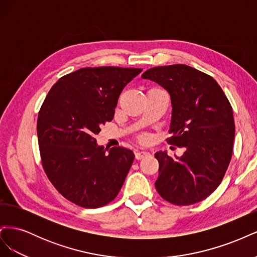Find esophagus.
Listing matches in <instances>:
<instances>
[{"label": "esophagus", "instance_id": "obj_1", "mask_svg": "<svg viewBox=\"0 0 257 257\" xmlns=\"http://www.w3.org/2000/svg\"><path fill=\"white\" fill-rule=\"evenodd\" d=\"M149 154H150L149 152H146V151H136L135 152V159L136 160H142V159L148 157Z\"/></svg>", "mask_w": 257, "mask_h": 257}]
</instances>
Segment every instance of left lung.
Listing matches in <instances>:
<instances>
[{
    "label": "left lung",
    "instance_id": "8db88e82",
    "mask_svg": "<svg viewBox=\"0 0 257 257\" xmlns=\"http://www.w3.org/2000/svg\"><path fill=\"white\" fill-rule=\"evenodd\" d=\"M142 77L160 84L170 95V144L183 147L182 157L158 151L155 188L177 206L199 203L213 193L226 173L232 154V108L217 82L184 64L158 66Z\"/></svg>",
    "mask_w": 257,
    "mask_h": 257
}]
</instances>
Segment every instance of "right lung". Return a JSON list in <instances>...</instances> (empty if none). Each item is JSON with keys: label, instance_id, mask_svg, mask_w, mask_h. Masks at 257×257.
<instances>
[{"label": "right lung", "instance_id": "right-lung-1", "mask_svg": "<svg viewBox=\"0 0 257 257\" xmlns=\"http://www.w3.org/2000/svg\"><path fill=\"white\" fill-rule=\"evenodd\" d=\"M142 71L81 68L60 78L46 96L37 119L43 167L54 188L72 203L98 208L121 190L135 155L123 147L104 149L94 136L113 119L123 88Z\"/></svg>", "mask_w": 257, "mask_h": 257}]
</instances>
